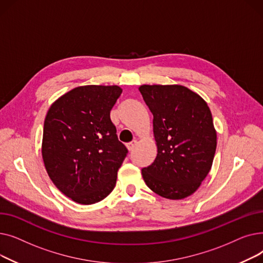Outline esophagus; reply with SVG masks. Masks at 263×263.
<instances>
[{
	"mask_svg": "<svg viewBox=\"0 0 263 263\" xmlns=\"http://www.w3.org/2000/svg\"><path fill=\"white\" fill-rule=\"evenodd\" d=\"M136 144H137V142H136V140H133L132 142H130V143H128L127 144V148H128V150L129 151H131V150H133V148L136 146Z\"/></svg>",
	"mask_w": 263,
	"mask_h": 263,
	"instance_id": "esophagus-1",
	"label": "esophagus"
}]
</instances>
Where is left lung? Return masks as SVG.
<instances>
[{
  "mask_svg": "<svg viewBox=\"0 0 263 263\" xmlns=\"http://www.w3.org/2000/svg\"><path fill=\"white\" fill-rule=\"evenodd\" d=\"M139 89L154 115L158 148L155 162L142 170L144 181L164 198L191 196L208 176L215 155L211 110L197 92L183 85H141Z\"/></svg>",
  "mask_w": 263,
  "mask_h": 263,
  "instance_id": "1",
  "label": "left lung"
}]
</instances>
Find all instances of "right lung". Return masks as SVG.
I'll use <instances>...</instances> for the list:
<instances>
[{
	"label": "right lung",
	"instance_id": "obj_1",
	"mask_svg": "<svg viewBox=\"0 0 263 263\" xmlns=\"http://www.w3.org/2000/svg\"><path fill=\"white\" fill-rule=\"evenodd\" d=\"M122 88L79 86L55 100L47 113L41 155L63 194L80 204L103 200L115 187L128 150L110 120Z\"/></svg>",
	"mask_w": 263,
	"mask_h": 263
}]
</instances>
